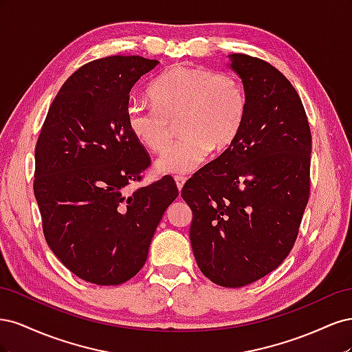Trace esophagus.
<instances>
[{"instance_id":"34e87169","label":"esophagus","mask_w":352,"mask_h":352,"mask_svg":"<svg viewBox=\"0 0 352 352\" xmlns=\"http://www.w3.org/2000/svg\"><path fill=\"white\" fill-rule=\"evenodd\" d=\"M175 182H176V186L179 190H182L185 182H186V177L185 176H175Z\"/></svg>"}]
</instances>
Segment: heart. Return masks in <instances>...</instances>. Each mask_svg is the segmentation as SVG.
<instances>
[{"label":"heart","instance_id":"b5f03b06","mask_svg":"<svg viewBox=\"0 0 352 352\" xmlns=\"http://www.w3.org/2000/svg\"><path fill=\"white\" fill-rule=\"evenodd\" d=\"M150 97L153 104L127 105L126 122L136 141L153 153L166 150L177 123L182 138L155 163L163 173H189L211 150L226 151L247 116L242 82L232 73L206 67L175 66L154 82Z\"/></svg>","mask_w":352,"mask_h":352}]
</instances>
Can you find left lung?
<instances>
[{
    "instance_id": "1",
    "label": "left lung",
    "mask_w": 352,
    "mask_h": 352,
    "mask_svg": "<svg viewBox=\"0 0 352 352\" xmlns=\"http://www.w3.org/2000/svg\"><path fill=\"white\" fill-rule=\"evenodd\" d=\"M247 94L242 129L182 188L199 270L241 287L278 269L294 248L310 197L311 131L292 83L270 63L232 54Z\"/></svg>"
}]
</instances>
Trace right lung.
Instances as JSON below:
<instances>
[{
    "label": "right lung",
    "instance_id": "right-lung-1",
    "mask_svg": "<svg viewBox=\"0 0 352 352\" xmlns=\"http://www.w3.org/2000/svg\"><path fill=\"white\" fill-rule=\"evenodd\" d=\"M157 60L110 56L65 82L35 146L34 194L51 251L78 278L120 285L142 269L166 208L172 176L136 188L151 164L126 122L129 92Z\"/></svg>",
    "mask_w": 352,
    "mask_h": 352
}]
</instances>
